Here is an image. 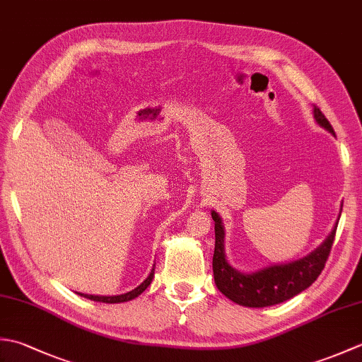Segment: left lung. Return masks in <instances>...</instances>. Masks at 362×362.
Returning <instances> with one entry per match:
<instances>
[{"label":"left lung","mask_w":362,"mask_h":362,"mask_svg":"<svg viewBox=\"0 0 362 362\" xmlns=\"http://www.w3.org/2000/svg\"><path fill=\"white\" fill-rule=\"evenodd\" d=\"M313 113L319 126L327 129L329 134L336 135L332 124L319 107L314 105ZM211 218L214 221V236H216L213 255L214 283L227 298L238 305L249 306V308H264V306L279 305L310 288L317 280L320 272L324 271L337 228L336 222L327 240L310 255L289 261V263L272 264L255 272L244 274L228 264L224 249V226H222L221 216L214 210L211 211Z\"/></svg>","instance_id":"1"}]
</instances>
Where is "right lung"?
Segmentation results:
<instances>
[{
	"label": "right lung",
	"mask_w": 362,
	"mask_h": 362,
	"mask_svg": "<svg viewBox=\"0 0 362 362\" xmlns=\"http://www.w3.org/2000/svg\"><path fill=\"white\" fill-rule=\"evenodd\" d=\"M153 271H156V269H152L148 279H146L140 284V286H136L135 289L126 292V294H119V296H88V294H81V292H78V294L82 296V297H86V298L93 300V302H103V303H122V302H129V300H132V298L140 296L141 292L149 286L152 279H153Z\"/></svg>",
	"instance_id": "right-lung-1"
}]
</instances>
